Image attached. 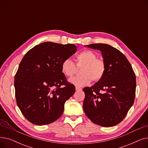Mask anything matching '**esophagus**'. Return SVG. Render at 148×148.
I'll list each match as a JSON object with an SVG mask.
<instances>
[{
	"label": "esophagus",
	"mask_w": 148,
	"mask_h": 148,
	"mask_svg": "<svg viewBox=\"0 0 148 148\" xmlns=\"http://www.w3.org/2000/svg\"><path fill=\"white\" fill-rule=\"evenodd\" d=\"M82 89L81 88H80V87H79V86H75V90H82Z\"/></svg>",
	"instance_id": "1"
}]
</instances>
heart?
I'll return each mask as SVG.
<instances>
[{"label":"heart","mask_w":148,"mask_h":148,"mask_svg":"<svg viewBox=\"0 0 148 148\" xmlns=\"http://www.w3.org/2000/svg\"><path fill=\"white\" fill-rule=\"evenodd\" d=\"M75 60V64L71 59L67 58L61 64L62 72L68 77L74 75L78 70L77 68H82V75L73 77L69 80L72 83L79 86H84L89 84L92 80L98 82L103 79L106 71V62L103 59L98 58L97 54L95 51L83 50L76 56Z\"/></svg>","instance_id":"heart-1"}]
</instances>
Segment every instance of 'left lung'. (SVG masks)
<instances>
[{"label": "left lung", "mask_w": 148, "mask_h": 148, "mask_svg": "<svg viewBox=\"0 0 148 148\" xmlns=\"http://www.w3.org/2000/svg\"><path fill=\"white\" fill-rule=\"evenodd\" d=\"M86 46L101 51L106 71L103 79L94 86L83 88V110L97 125H116L125 118L134 103L135 73L125 56L113 47L100 43Z\"/></svg>", "instance_id": "1"}]
</instances>
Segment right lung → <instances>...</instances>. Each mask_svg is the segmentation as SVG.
<instances>
[{
  "mask_svg": "<svg viewBox=\"0 0 148 148\" xmlns=\"http://www.w3.org/2000/svg\"><path fill=\"white\" fill-rule=\"evenodd\" d=\"M76 51L73 44L45 42L35 46L22 59L15 75V98L30 122L46 125L63 113L66 101L75 89L62 73L61 64Z\"/></svg>",
  "mask_w": 148,
  "mask_h": 148,
  "instance_id": "1",
  "label": "right lung"
}]
</instances>
